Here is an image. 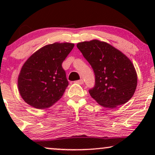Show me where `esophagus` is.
<instances>
[{
  "instance_id": "34e87169",
  "label": "esophagus",
  "mask_w": 155,
  "mask_h": 155,
  "mask_svg": "<svg viewBox=\"0 0 155 155\" xmlns=\"http://www.w3.org/2000/svg\"><path fill=\"white\" fill-rule=\"evenodd\" d=\"M75 83L79 84H82L84 83V81H83V80L81 79V80H77V81H75Z\"/></svg>"
}]
</instances>
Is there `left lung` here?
Returning a JSON list of instances; mask_svg holds the SVG:
<instances>
[{
    "label": "left lung",
    "mask_w": 155,
    "mask_h": 155,
    "mask_svg": "<svg viewBox=\"0 0 155 155\" xmlns=\"http://www.w3.org/2000/svg\"><path fill=\"white\" fill-rule=\"evenodd\" d=\"M77 47L95 75V85L89 90L91 97L109 109L130 100L137 84L136 71L130 59L113 46L97 39L80 42Z\"/></svg>",
    "instance_id": "1"
}]
</instances>
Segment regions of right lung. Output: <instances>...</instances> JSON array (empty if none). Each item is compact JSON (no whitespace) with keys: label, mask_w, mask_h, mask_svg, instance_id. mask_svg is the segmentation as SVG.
Returning <instances> with one entry per match:
<instances>
[{"label":"right lung","mask_w":155,"mask_h":155,"mask_svg":"<svg viewBox=\"0 0 155 155\" xmlns=\"http://www.w3.org/2000/svg\"><path fill=\"white\" fill-rule=\"evenodd\" d=\"M74 46L67 42L48 44L25 61L18 79L19 92L25 102L45 109L62 97L68 85L62 63Z\"/></svg>","instance_id":"add662e5"}]
</instances>
